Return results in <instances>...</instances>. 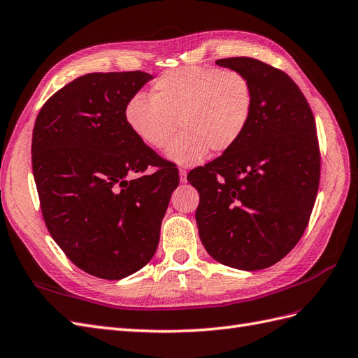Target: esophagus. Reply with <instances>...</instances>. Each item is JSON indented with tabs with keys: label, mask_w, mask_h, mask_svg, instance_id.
Here are the masks:
<instances>
[{
	"label": "esophagus",
	"mask_w": 358,
	"mask_h": 358,
	"mask_svg": "<svg viewBox=\"0 0 358 358\" xmlns=\"http://www.w3.org/2000/svg\"><path fill=\"white\" fill-rule=\"evenodd\" d=\"M187 171L185 168H180V181L181 182H186L187 181Z\"/></svg>",
	"instance_id": "34e87169"
}]
</instances>
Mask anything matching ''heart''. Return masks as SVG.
I'll return each mask as SVG.
<instances>
[{
    "mask_svg": "<svg viewBox=\"0 0 358 358\" xmlns=\"http://www.w3.org/2000/svg\"><path fill=\"white\" fill-rule=\"evenodd\" d=\"M254 108V89L243 72L230 68L182 66L160 76L150 98L133 95L124 117L133 134L152 150H163L176 133L168 159L192 166L208 150L222 154L242 139Z\"/></svg>",
    "mask_w": 358,
    "mask_h": 358,
    "instance_id": "obj_1",
    "label": "heart"
}]
</instances>
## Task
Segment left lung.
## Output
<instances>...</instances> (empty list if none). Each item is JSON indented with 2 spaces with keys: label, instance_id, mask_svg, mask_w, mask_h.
Instances as JSON below:
<instances>
[{
  "label": "left lung",
  "instance_id": "left-lung-1",
  "mask_svg": "<svg viewBox=\"0 0 358 358\" xmlns=\"http://www.w3.org/2000/svg\"><path fill=\"white\" fill-rule=\"evenodd\" d=\"M216 63L251 80L254 108L231 150L189 172L199 237L216 262L260 271L286 257L308 225L320 178L316 122L286 72L252 57Z\"/></svg>",
  "mask_w": 358,
  "mask_h": 358
}]
</instances>
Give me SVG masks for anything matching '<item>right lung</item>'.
Wrapping results in <instances>:
<instances>
[{
	"instance_id": "obj_1",
	"label": "right lung",
	"mask_w": 358,
	"mask_h": 358,
	"mask_svg": "<svg viewBox=\"0 0 358 358\" xmlns=\"http://www.w3.org/2000/svg\"><path fill=\"white\" fill-rule=\"evenodd\" d=\"M151 78L142 71L81 76L48 98L34 122L31 164L45 225L66 257L98 278L121 280L152 259L180 181L124 117Z\"/></svg>"
}]
</instances>
